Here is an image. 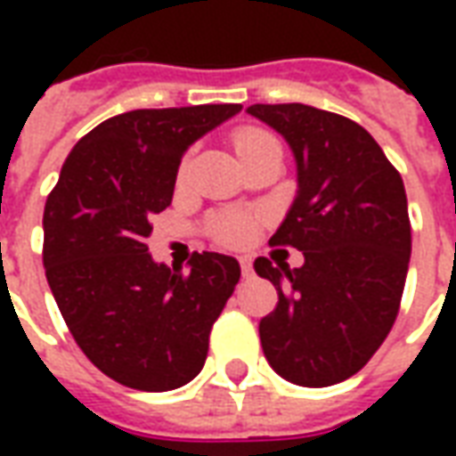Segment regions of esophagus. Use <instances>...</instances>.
Instances as JSON below:
<instances>
[{
  "label": "esophagus",
  "mask_w": 456,
  "mask_h": 456,
  "mask_svg": "<svg viewBox=\"0 0 456 456\" xmlns=\"http://www.w3.org/2000/svg\"><path fill=\"white\" fill-rule=\"evenodd\" d=\"M251 264H254V261H251V256H239V266H241V276L244 278H248L251 273H254Z\"/></svg>",
  "instance_id": "obj_1"
}]
</instances>
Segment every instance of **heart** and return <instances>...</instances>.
I'll use <instances>...</instances> for the list:
<instances>
[{
  "label": "heart",
  "mask_w": 456,
  "mask_h": 456,
  "mask_svg": "<svg viewBox=\"0 0 456 456\" xmlns=\"http://www.w3.org/2000/svg\"><path fill=\"white\" fill-rule=\"evenodd\" d=\"M268 143H276V139L268 131L261 129L241 131L237 141H234L239 159L248 151L258 149V146H268ZM254 232H256V224L248 215H224V217L215 219V224H212V237L222 241V244H229V247L247 244L248 239L254 237Z\"/></svg>",
  "instance_id": "b5f03b06"
}]
</instances>
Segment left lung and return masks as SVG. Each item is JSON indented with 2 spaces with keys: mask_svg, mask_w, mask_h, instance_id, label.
I'll return each mask as SVG.
<instances>
[{
  "mask_svg": "<svg viewBox=\"0 0 456 456\" xmlns=\"http://www.w3.org/2000/svg\"><path fill=\"white\" fill-rule=\"evenodd\" d=\"M251 117L293 151L296 200L271 237L305 264L254 271L278 290L258 335L271 369L322 388L363 369L391 332L411 264V219L403 178L356 121L307 104H251Z\"/></svg>",
  "mask_w": 456,
  "mask_h": 456,
  "instance_id": "8db88e82",
  "label": "left lung"
}]
</instances>
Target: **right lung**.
I'll return each instance as SVG.
<instances>
[{"mask_svg":"<svg viewBox=\"0 0 456 456\" xmlns=\"http://www.w3.org/2000/svg\"><path fill=\"white\" fill-rule=\"evenodd\" d=\"M241 112L198 104L117 114L77 141L45 200L44 268L85 356L121 386L173 391L208 359L209 330L241 268L202 251L188 271L153 261L149 219L168 208L185 151Z\"/></svg>","mask_w":456,"mask_h":456,"instance_id":"add662e5","label":"right lung"}]
</instances>
